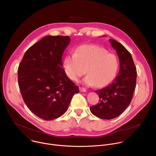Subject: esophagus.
I'll use <instances>...</instances> for the list:
<instances>
[{"label": "esophagus", "mask_w": 156, "mask_h": 156, "mask_svg": "<svg viewBox=\"0 0 156 156\" xmlns=\"http://www.w3.org/2000/svg\"><path fill=\"white\" fill-rule=\"evenodd\" d=\"M80 92H86V89L85 88H84V87H80Z\"/></svg>", "instance_id": "obj_1"}]
</instances>
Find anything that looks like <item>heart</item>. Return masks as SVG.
Listing matches in <instances>:
<instances>
[{
    "instance_id": "heart-1",
    "label": "heart",
    "mask_w": 156,
    "mask_h": 156,
    "mask_svg": "<svg viewBox=\"0 0 156 156\" xmlns=\"http://www.w3.org/2000/svg\"><path fill=\"white\" fill-rule=\"evenodd\" d=\"M119 65L115 55L93 44L81 45L75 54L66 56L64 61V69L70 80L78 81L86 69L87 75L83 80L84 83L98 88L105 87L115 79Z\"/></svg>"
}]
</instances>
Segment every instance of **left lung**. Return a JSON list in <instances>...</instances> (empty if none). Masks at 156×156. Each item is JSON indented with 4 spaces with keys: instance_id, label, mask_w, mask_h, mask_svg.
<instances>
[{
    "instance_id": "1",
    "label": "left lung",
    "mask_w": 156,
    "mask_h": 156,
    "mask_svg": "<svg viewBox=\"0 0 156 156\" xmlns=\"http://www.w3.org/2000/svg\"><path fill=\"white\" fill-rule=\"evenodd\" d=\"M109 41L119 59V72L108 86L94 91L98 95L100 101L90 107L94 115L107 120L118 117L129 105L136 81V67L131 54L121 43L113 39Z\"/></svg>"
}]
</instances>
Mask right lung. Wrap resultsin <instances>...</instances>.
<instances>
[{
	"label": "right lung",
	"mask_w": 156,
	"mask_h": 156,
	"mask_svg": "<svg viewBox=\"0 0 156 156\" xmlns=\"http://www.w3.org/2000/svg\"><path fill=\"white\" fill-rule=\"evenodd\" d=\"M70 40L69 36H46L26 51L18 67L24 101L34 114L46 121L63 115L73 95L79 92L78 86L62 68V56Z\"/></svg>",
	"instance_id": "obj_1"
}]
</instances>
